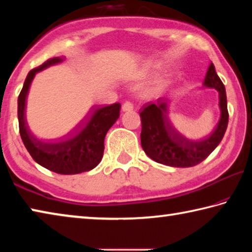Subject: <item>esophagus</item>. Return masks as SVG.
I'll return each mask as SVG.
<instances>
[{
  "mask_svg": "<svg viewBox=\"0 0 252 252\" xmlns=\"http://www.w3.org/2000/svg\"><path fill=\"white\" fill-rule=\"evenodd\" d=\"M133 110V103L130 101H126L125 103L122 104V111H131Z\"/></svg>",
  "mask_w": 252,
  "mask_h": 252,
  "instance_id": "1",
  "label": "esophagus"
}]
</instances>
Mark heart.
I'll list each match as a JSON object with an SVG mask.
<instances>
[{
    "label": "heart",
    "instance_id": "obj_1",
    "mask_svg": "<svg viewBox=\"0 0 252 252\" xmlns=\"http://www.w3.org/2000/svg\"><path fill=\"white\" fill-rule=\"evenodd\" d=\"M149 74V72H147V73H144L143 75L144 76H148ZM161 88H162V84L161 83H157V84H155L153 85V87H151L150 89H149L148 90V94H150V95H153V94H156V93H158L159 92L160 90H161Z\"/></svg>",
    "mask_w": 252,
    "mask_h": 252
}]
</instances>
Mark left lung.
Returning <instances> with one entry per match:
<instances>
[{
	"instance_id": "obj_1",
	"label": "left lung",
	"mask_w": 252,
	"mask_h": 252,
	"mask_svg": "<svg viewBox=\"0 0 252 252\" xmlns=\"http://www.w3.org/2000/svg\"><path fill=\"white\" fill-rule=\"evenodd\" d=\"M203 85L218 90L221 118L212 134L202 141H190L173 129L167 117L165 99H159L156 104H144L140 110L141 146L152 160L170 167L189 168L202 162L218 147L227 130L229 113L224 85L212 63L209 65Z\"/></svg>"
}]
</instances>
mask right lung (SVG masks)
Returning a JSON list of instances; mask_svg holds the SVG:
<instances>
[{
    "instance_id": "1",
    "label": "right lung",
    "mask_w": 252,
    "mask_h": 252,
    "mask_svg": "<svg viewBox=\"0 0 252 252\" xmlns=\"http://www.w3.org/2000/svg\"><path fill=\"white\" fill-rule=\"evenodd\" d=\"M62 61H64L63 57L49 59L29 72L18 99L19 129L24 146L34 161L55 173L76 174L92 170L100 163L104 152L105 134L120 116L121 104L114 103L100 109L93 106L90 114L75 127L79 130L84 126V121H88L82 131L67 141L45 143L35 139L29 130L24 114L30 84L37 72Z\"/></svg>"
}]
</instances>
